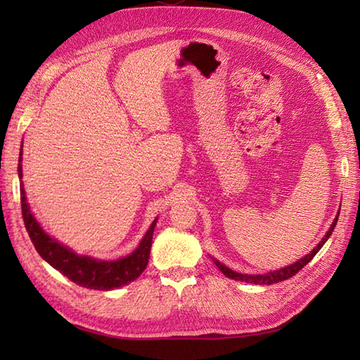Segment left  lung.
Segmentation results:
<instances>
[{"label":"left lung","mask_w":360,"mask_h":360,"mask_svg":"<svg viewBox=\"0 0 360 360\" xmlns=\"http://www.w3.org/2000/svg\"><path fill=\"white\" fill-rule=\"evenodd\" d=\"M338 219H339V215L335 217V219L333 221V224L330 227V231L326 232V235L322 238V241H320L317 246L311 250V254L304 255L303 258L298 259V262H295L294 264H289L286 267H283V269H278V271H274V272H267L264 275H248V274H240V272H235L232 269H229V267H226L223 263H219L215 259V264L218 266V269L223 272L226 277L232 278V280H238V281H246V283H254V285H272V283H278V281H283V280H288L290 277H294V275L302 271L304 266H307L312 258H314V255L317 254V252L322 249L323 244L326 243V240L330 238L331 233L334 232V227L335 224H338Z\"/></svg>","instance_id":"8db88e82"}]
</instances>
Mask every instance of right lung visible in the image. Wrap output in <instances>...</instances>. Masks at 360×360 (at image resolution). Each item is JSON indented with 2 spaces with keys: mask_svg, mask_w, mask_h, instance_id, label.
Returning <instances> with one entry per match:
<instances>
[{
  "mask_svg": "<svg viewBox=\"0 0 360 360\" xmlns=\"http://www.w3.org/2000/svg\"><path fill=\"white\" fill-rule=\"evenodd\" d=\"M21 155H22V145H21V153L18 159L20 179L22 178ZM20 198H21L22 219H25L26 231L37 252L40 254L43 259H46V262L53 267V269L62 272L65 277L74 281L75 285L88 288V289L110 290L114 288L125 286L128 283L134 281L145 271V267H147L148 258H150L153 232H155V227H156V219L153 221L147 233L143 235L141 244L137 246L134 252H131V254L125 258L116 259V262H102V259L77 255L71 249L63 246L62 243L51 238V236L43 231L41 226L37 223L35 217L32 215V212H30L22 182L20 184Z\"/></svg>",
  "mask_w": 360,
  "mask_h": 360,
  "instance_id": "add662e5",
  "label": "right lung"
}]
</instances>
